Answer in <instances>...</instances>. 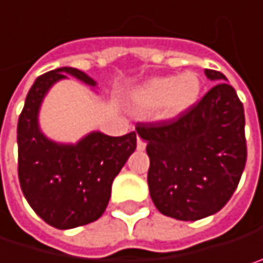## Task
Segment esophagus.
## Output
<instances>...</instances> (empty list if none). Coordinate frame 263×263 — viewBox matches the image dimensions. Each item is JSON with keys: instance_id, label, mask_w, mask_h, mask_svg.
<instances>
[{"instance_id": "1", "label": "esophagus", "mask_w": 263, "mask_h": 263, "mask_svg": "<svg viewBox=\"0 0 263 263\" xmlns=\"http://www.w3.org/2000/svg\"><path fill=\"white\" fill-rule=\"evenodd\" d=\"M137 149H138V151H144V149H146V141H144L140 135L137 137Z\"/></svg>"}]
</instances>
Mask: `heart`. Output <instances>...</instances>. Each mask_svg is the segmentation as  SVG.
Returning <instances> with one entry per match:
<instances>
[{
    "label": "heart",
    "mask_w": 263,
    "mask_h": 263,
    "mask_svg": "<svg viewBox=\"0 0 263 263\" xmlns=\"http://www.w3.org/2000/svg\"><path fill=\"white\" fill-rule=\"evenodd\" d=\"M200 88L202 83L194 72H185L178 78H155L135 91L134 104L141 112L159 108L162 117H175L196 104Z\"/></svg>",
    "instance_id": "obj_1"
}]
</instances>
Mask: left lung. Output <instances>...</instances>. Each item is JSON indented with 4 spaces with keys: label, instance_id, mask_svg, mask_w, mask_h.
I'll use <instances>...</instances> for the list:
<instances>
[{
    "label": "left lung",
    "instance_id": "obj_1",
    "mask_svg": "<svg viewBox=\"0 0 263 263\" xmlns=\"http://www.w3.org/2000/svg\"><path fill=\"white\" fill-rule=\"evenodd\" d=\"M215 85L172 119L138 122L147 141V183L156 209L196 221L218 212L235 193L247 161L244 107L218 70L204 69Z\"/></svg>",
    "mask_w": 263,
    "mask_h": 263
}]
</instances>
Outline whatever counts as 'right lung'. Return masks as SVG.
I'll use <instances>...</instances> for the list:
<instances>
[{"label":"right lung","instance_id":"add662e5","mask_svg":"<svg viewBox=\"0 0 263 263\" xmlns=\"http://www.w3.org/2000/svg\"><path fill=\"white\" fill-rule=\"evenodd\" d=\"M69 73L96 83L73 67H60L37 78L17 120V176L21 190L49 226L73 229L98 220L107 208L111 185L137 147V132L109 137L91 132L77 144H57L37 125L45 93Z\"/></svg>","mask_w":263,"mask_h":263}]
</instances>
